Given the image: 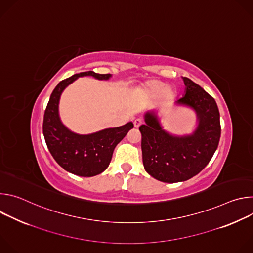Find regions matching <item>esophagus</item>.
Listing matches in <instances>:
<instances>
[{
    "instance_id": "34e87169",
    "label": "esophagus",
    "mask_w": 253,
    "mask_h": 253,
    "mask_svg": "<svg viewBox=\"0 0 253 253\" xmlns=\"http://www.w3.org/2000/svg\"><path fill=\"white\" fill-rule=\"evenodd\" d=\"M142 124H143V121L141 119H135V121H134V127L135 128H139Z\"/></svg>"
}]
</instances>
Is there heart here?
<instances>
[{
  "label": "heart",
  "mask_w": 253,
  "mask_h": 253,
  "mask_svg": "<svg viewBox=\"0 0 253 253\" xmlns=\"http://www.w3.org/2000/svg\"><path fill=\"white\" fill-rule=\"evenodd\" d=\"M166 86V83L157 79H152L144 83L139 92L147 98H156L161 95L163 101H170L174 98L175 91L171 87Z\"/></svg>",
  "instance_id": "1"
}]
</instances>
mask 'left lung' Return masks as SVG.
Returning <instances> with one entry per match:
<instances>
[{"mask_svg": "<svg viewBox=\"0 0 253 253\" xmlns=\"http://www.w3.org/2000/svg\"><path fill=\"white\" fill-rule=\"evenodd\" d=\"M185 91L176 105L190 108L197 126L191 134L174 135L164 130L155 111L144 114L139 127L141 149L146 172L159 181L182 182L198 174L217 149L221 128L217 104L206 91L187 77H182Z\"/></svg>", "mask_w": 253, "mask_h": 253, "instance_id": "left-lung-1", "label": "left lung"}]
</instances>
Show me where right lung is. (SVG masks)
<instances>
[{
    "instance_id": "obj_1",
    "label": "right lung",
    "mask_w": 253,
    "mask_h": 253,
    "mask_svg": "<svg viewBox=\"0 0 253 253\" xmlns=\"http://www.w3.org/2000/svg\"><path fill=\"white\" fill-rule=\"evenodd\" d=\"M91 76L98 80H109L111 74L82 72L61 81L51 94L44 114L43 134L48 149L56 162L66 171L83 177H92L105 171L112 159L117 144L134 125L106 128L91 134H77L68 129L59 115V102L63 91L79 77Z\"/></svg>"
}]
</instances>
